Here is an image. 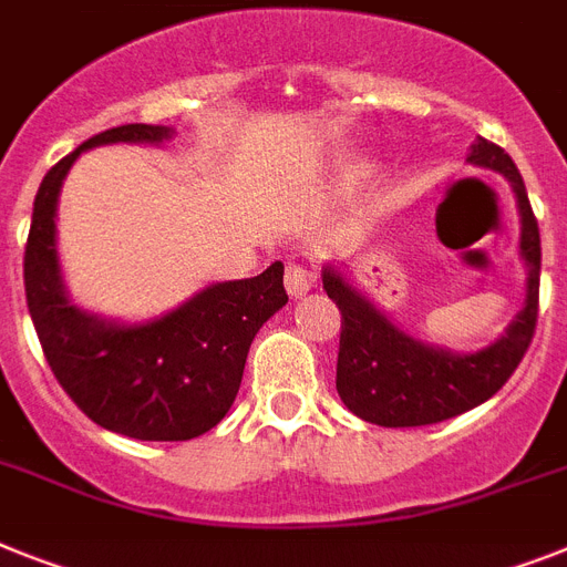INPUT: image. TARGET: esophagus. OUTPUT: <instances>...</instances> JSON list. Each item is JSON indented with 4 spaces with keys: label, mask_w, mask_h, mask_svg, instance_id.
<instances>
[{
    "label": "esophagus",
    "mask_w": 567,
    "mask_h": 567,
    "mask_svg": "<svg viewBox=\"0 0 567 567\" xmlns=\"http://www.w3.org/2000/svg\"><path fill=\"white\" fill-rule=\"evenodd\" d=\"M312 289V272L303 264L287 266V292L292 298H303Z\"/></svg>",
    "instance_id": "esophagus-1"
}]
</instances>
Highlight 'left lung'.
Listing matches in <instances>:
<instances>
[{"label": "left lung", "mask_w": 567, "mask_h": 567, "mask_svg": "<svg viewBox=\"0 0 567 567\" xmlns=\"http://www.w3.org/2000/svg\"><path fill=\"white\" fill-rule=\"evenodd\" d=\"M466 162L502 173L516 194L518 217H522L518 255L527 269L525 307L495 344L475 353H452L402 333L336 266H324L321 275L324 292L333 298L341 312L336 391L341 402L368 423L409 429V425L441 423L475 409L513 377L536 333L542 240L525 179L513 165V158L486 138L472 144Z\"/></svg>", "instance_id": "1"}]
</instances>
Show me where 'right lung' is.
<instances>
[{
    "label": "right lung",
    "instance_id": "obj_1",
    "mask_svg": "<svg viewBox=\"0 0 567 567\" xmlns=\"http://www.w3.org/2000/svg\"><path fill=\"white\" fill-rule=\"evenodd\" d=\"M173 126L124 124L92 135L42 179L25 246L28 312L63 391L92 423L135 441H190L210 432L240 391L257 330L289 301L284 264L223 280L176 310L118 324L74 307L58 257V199L74 158L101 144H162Z\"/></svg>",
    "mask_w": 567,
    "mask_h": 567
}]
</instances>
